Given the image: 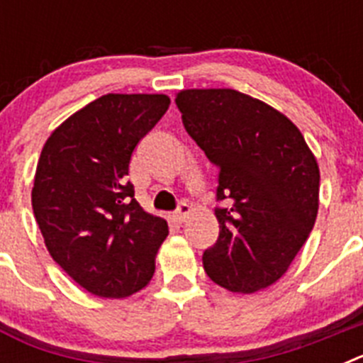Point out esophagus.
Returning <instances> with one entry per match:
<instances>
[{"label":"esophagus","mask_w":363,"mask_h":363,"mask_svg":"<svg viewBox=\"0 0 363 363\" xmlns=\"http://www.w3.org/2000/svg\"><path fill=\"white\" fill-rule=\"evenodd\" d=\"M189 214H191V207H189L187 203H179L178 211L172 214V220H174L176 223H184V221L189 218Z\"/></svg>","instance_id":"obj_1"}]
</instances>
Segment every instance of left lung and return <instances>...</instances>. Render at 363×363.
<instances>
[{
  "label": "left lung",
  "mask_w": 363,
  "mask_h": 363,
  "mask_svg": "<svg viewBox=\"0 0 363 363\" xmlns=\"http://www.w3.org/2000/svg\"><path fill=\"white\" fill-rule=\"evenodd\" d=\"M185 130L218 167L220 234L203 252L214 284L256 293L284 277L318 214L320 169L296 125L233 89H187Z\"/></svg>",
  "instance_id": "obj_1"
}]
</instances>
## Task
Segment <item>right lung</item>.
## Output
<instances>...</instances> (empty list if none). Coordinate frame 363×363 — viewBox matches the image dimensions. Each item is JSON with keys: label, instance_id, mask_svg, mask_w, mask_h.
<instances>
[{"label": "right lung", "instance_id": "add662e5", "mask_svg": "<svg viewBox=\"0 0 363 363\" xmlns=\"http://www.w3.org/2000/svg\"><path fill=\"white\" fill-rule=\"evenodd\" d=\"M169 105L165 94H105L67 118L41 150L32 209L45 245L96 296L127 298L154 274L169 227L142 209L125 176Z\"/></svg>", "mask_w": 363, "mask_h": 363}]
</instances>
